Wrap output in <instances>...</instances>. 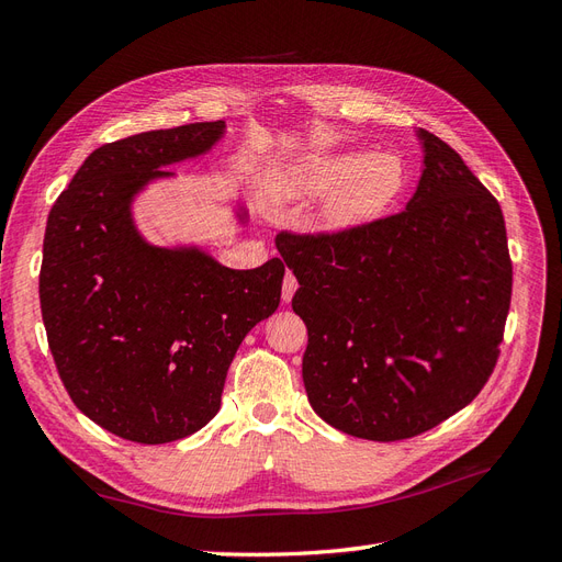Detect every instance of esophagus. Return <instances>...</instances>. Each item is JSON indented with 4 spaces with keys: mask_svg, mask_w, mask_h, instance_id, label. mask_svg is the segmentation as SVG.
I'll return each instance as SVG.
<instances>
[{
    "mask_svg": "<svg viewBox=\"0 0 562 562\" xmlns=\"http://www.w3.org/2000/svg\"><path fill=\"white\" fill-rule=\"evenodd\" d=\"M297 291V279L291 274V271H285V279H283V288H281V297L283 302H291L293 295Z\"/></svg>",
    "mask_w": 562,
    "mask_h": 562,
    "instance_id": "1",
    "label": "esophagus"
}]
</instances>
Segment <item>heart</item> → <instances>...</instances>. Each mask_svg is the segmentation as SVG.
<instances>
[{
    "label": "heart",
    "mask_w": 562,
    "mask_h": 562,
    "mask_svg": "<svg viewBox=\"0 0 562 562\" xmlns=\"http://www.w3.org/2000/svg\"><path fill=\"white\" fill-rule=\"evenodd\" d=\"M403 187V164L394 155L366 157L363 151H337L314 157L288 178L297 196L333 194L323 209L328 229H349L378 217Z\"/></svg>",
    "instance_id": "obj_1"
}]
</instances>
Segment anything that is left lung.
<instances>
[{
	"mask_svg": "<svg viewBox=\"0 0 562 562\" xmlns=\"http://www.w3.org/2000/svg\"><path fill=\"white\" fill-rule=\"evenodd\" d=\"M424 171L405 211L339 232L277 234L307 326L302 380L330 427L403 440L481 394L499 359L514 267L497 199L457 151L417 131Z\"/></svg>",
	"mask_w": 562,
	"mask_h": 562,
	"instance_id": "obj_1",
	"label": "left lung"
}]
</instances>
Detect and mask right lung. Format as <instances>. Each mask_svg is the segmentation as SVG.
Instances as JSON below:
<instances>
[{"instance_id": "obj_1", "label": "right lung", "mask_w": 562, "mask_h": 562, "mask_svg": "<svg viewBox=\"0 0 562 562\" xmlns=\"http://www.w3.org/2000/svg\"><path fill=\"white\" fill-rule=\"evenodd\" d=\"M225 122L147 131L91 151L46 220L40 302L48 349L79 411L143 446L215 417L229 363L277 312L285 265L229 269L199 248L143 241L131 201L209 151Z\"/></svg>"}]
</instances>
